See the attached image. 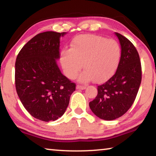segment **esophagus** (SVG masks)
<instances>
[{
    "instance_id": "esophagus-1",
    "label": "esophagus",
    "mask_w": 156,
    "mask_h": 156,
    "mask_svg": "<svg viewBox=\"0 0 156 156\" xmlns=\"http://www.w3.org/2000/svg\"><path fill=\"white\" fill-rule=\"evenodd\" d=\"M76 88L79 89V90H84V89L86 88V87L85 86H82V85H77Z\"/></svg>"
}]
</instances>
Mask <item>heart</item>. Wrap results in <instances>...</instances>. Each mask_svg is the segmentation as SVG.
I'll list each match as a JSON object with an SVG mask.
<instances>
[{
	"instance_id": "obj_1",
	"label": "heart",
	"mask_w": 156,
	"mask_h": 156,
	"mask_svg": "<svg viewBox=\"0 0 156 156\" xmlns=\"http://www.w3.org/2000/svg\"><path fill=\"white\" fill-rule=\"evenodd\" d=\"M121 49L114 39L93 34H83L75 37L70 48H64L60 60L63 72L70 79H73L83 68L79 76L80 82L93 80L101 82L111 77L119 64Z\"/></svg>"
}]
</instances>
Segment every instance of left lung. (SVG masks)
<instances>
[{"label":"left lung","mask_w":156,"mask_h":156,"mask_svg":"<svg viewBox=\"0 0 156 156\" xmlns=\"http://www.w3.org/2000/svg\"><path fill=\"white\" fill-rule=\"evenodd\" d=\"M121 46V56L116 72L104 84L98 86V95L89 103L91 111L105 120L124 115L134 103L142 78L139 54L133 44L115 33Z\"/></svg>","instance_id":"8db88e82"}]
</instances>
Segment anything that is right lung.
Returning a JSON list of instances; mask_svg holds the SVG:
<instances>
[{
    "label": "right lung",
    "instance_id": "add662e5",
    "mask_svg": "<svg viewBox=\"0 0 156 156\" xmlns=\"http://www.w3.org/2000/svg\"><path fill=\"white\" fill-rule=\"evenodd\" d=\"M66 32L36 35L20 50L15 67L16 88L25 108L42 121L57 120L65 113L76 84L61 73L60 38Z\"/></svg>",
    "mask_w": 156,
    "mask_h": 156
}]
</instances>
